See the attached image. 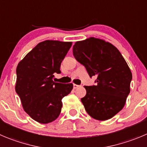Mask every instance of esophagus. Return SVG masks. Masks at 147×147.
<instances>
[{"mask_svg": "<svg viewBox=\"0 0 147 147\" xmlns=\"http://www.w3.org/2000/svg\"><path fill=\"white\" fill-rule=\"evenodd\" d=\"M79 85H77V84H74V89H77L78 87H79Z\"/></svg>", "mask_w": 147, "mask_h": 147, "instance_id": "obj_1", "label": "esophagus"}]
</instances>
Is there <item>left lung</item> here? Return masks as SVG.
<instances>
[{
  "label": "left lung",
  "mask_w": 147,
  "mask_h": 147,
  "mask_svg": "<svg viewBox=\"0 0 147 147\" xmlns=\"http://www.w3.org/2000/svg\"><path fill=\"white\" fill-rule=\"evenodd\" d=\"M73 54L90 77H97L95 86H84L86 94L81 100L85 110L94 119H110L123 108L131 90L126 61L113 45L93 37L76 42Z\"/></svg>",
  "instance_id": "1"
}]
</instances>
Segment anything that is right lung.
<instances>
[{"label":"right lung","mask_w":147,"mask_h":147,"mask_svg":"<svg viewBox=\"0 0 147 147\" xmlns=\"http://www.w3.org/2000/svg\"><path fill=\"white\" fill-rule=\"evenodd\" d=\"M71 45L59 40L41 42L18 63L15 89L24 111L37 122L46 124L56 120L63 97L73 89L71 83L53 81L54 73H61V62Z\"/></svg>","instance_id":"right-lung-1"}]
</instances>
